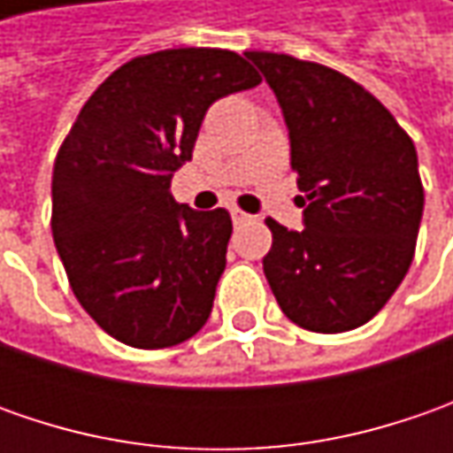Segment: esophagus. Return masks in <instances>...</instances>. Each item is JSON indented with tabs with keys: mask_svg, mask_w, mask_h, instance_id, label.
I'll use <instances>...</instances> for the list:
<instances>
[{
	"mask_svg": "<svg viewBox=\"0 0 453 453\" xmlns=\"http://www.w3.org/2000/svg\"><path fill=\"white\" fill-rule=\"evenodd\" d=\"M250 214H247V211H239V209H232V221H234V224H247V221H250Z\"/></svg>",
	"mask_w": 453,
	"mask_h": 453,
	"instance_id": "1",
	"label": "esophagus"
}]
</instances>
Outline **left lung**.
Returning <instances> with one entry per match:
<instances>
[{"label":"left lung","instance_id":"8db88e82","mask_svg":"<svg viewBox=\"0 0 453 453\" xmlns=\"http://www.w3.org/2000/svg\"><path fill=\"white\" fill-rule=\"evenodd\" d=\"M265 75L289 133L303 232L267 219L262 259L282 312L312 333L378 315L403 282L424 214L416 146L365 88L318 62L244 52Z\"/></svg>","mask_w":453,"mask_h":453}]
</instances>
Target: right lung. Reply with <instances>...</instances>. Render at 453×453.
<instances>
[{"label":"right lung","mask_w":453,"mask_h":453,"mask_svg":"<svg viewBox=\"0 0 453 453\" xmlns=\"http://www.w3.org/2000/svg\"><path fill=\"white\" fill-rule=\"evenodd\" d=\"M262 78L242 55L181 47L118 67L82 105L52 171V236L70 288L115 340L156 350L211 315L229 211L171 196L201 120L219 97Z\"/></svg>","instance_id":"1"}]
</instances>
